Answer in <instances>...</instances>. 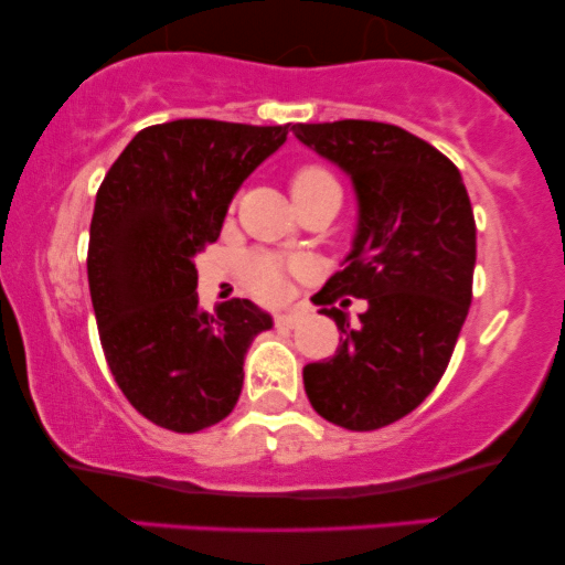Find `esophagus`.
<instances>
[{
	"label": "esophagus",
	"instance_id": "esophagus-1",
	"mask_svg": "<svg viewBox=\"0 0 565 565\" xmlns=\"http://www.w3.org/2000/svg\"><path fill=\"white\" fill-rule=\"evenodd\" d=\"M300 310L297 308H289V310H281V313L276 316V327H281V329H295L297 323H300Z\"/></svg>",
	"mask_w": 565,
	"mask_h": 565
}]
</instances>
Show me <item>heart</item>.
<instances>
[{
  "instance_id": "1",
  "label": "heart",
  "mask_w": 565,
  "mask_h": 565,
  "mask_svg": "<svg viewBox=\"0 0 565 565\" xmlns=\"http://www.w3.org/2000/svg\"><path fill=\"white\" fill-rule=\"evenodd\" d=\"M323 185H337V183L332 174L321 170V167H305V170H300L295 178H291V193H295V196H302V193L316 191V188H323ZM249 281L252 287L265 297L281 295V287H284L281 265L270 260V257H257V260L249 265Z\"/></svg>"
}]
</instances>
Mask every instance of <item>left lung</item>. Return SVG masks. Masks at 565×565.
Here are the masks:
<instances>
[{
  "instance_id": "8db88e82",
  "label": "left lung",
  "mask_w": 565,
  "mask_h": 565,
  "mask_svg": "<svg viewBox=\"0 0 565 565\" xmlns=\"http://www.w3.org/2000/svg\"><path fill=\"white\" fill-rule=\"evenodd\" d=\"M295 138L348 174L355 191L345 268L319 291L340 348L302 369L310 406L348 430H377L430 395L468 319L476 217L462 174L430 142L395 125H295ZM340 294L370 308L350 324Z\"/></svg>"
}]
</instances>
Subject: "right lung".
I'll return each instance as SVG.
<instances>
[{"instance_id":"add662e5","label":"right lung","mask_w":565,"mask_h":565,"mask_svg":"<svg viewBox=\"0 0 565 565\" xmlns=\"http://www.w3.org/2000/svg\"><path fill=\"white\" fill-rule=\"evenodd\" d=\"M289 125L178 119L140 129L95 199L87 278L116 385L174 433L236 406L244 355L274 327L252 300L199 308L196 255L217 242L242 183L287 142Z\"/></svg>"}]
</instances>
